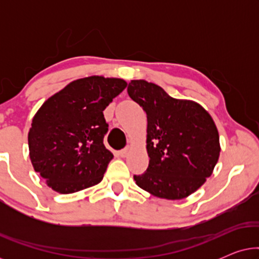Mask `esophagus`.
<instances>
[{"instance_id":"1","label":"esophagus","mask_w":259,"mask_h":259,"mask_svg":"<svg viewBox=\"0 0 259 259\" xmlns=\"http://www.w3.org/2000/svg\"><path fill=\"white\" fill-rule=\"evenodd\" d=\"M128 153H130V148L126 147V148H123V150L119 152V155H120V157L125 158V157H127V155H128Z\"/></svg>"}]
</instances>
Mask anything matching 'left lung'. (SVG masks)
Instances as JSON below:
<instances>
[{
  "label": "left lung",
  "mask_w": 259,
  "mask_h": 259,
  "mask_svg": "<svg viewBox=\"0 0 259 259\" xmlns=\"http://www.w3.org/2000/svg\"><path fill=\"white\" fill-rule=\"evenodd\" d=\"M130 98L147 115L146 172L134 176L137 185L168 200L189 197L206 182L219 158V134L199 104L179 100L158 84L132 80Z\"/></svg>",
  "instance_id": "8db88e82"
}]
</instances>
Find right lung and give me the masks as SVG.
<instances>
[{
    "mask_svg": "<svg viewBox=\"0 0 259 259\" xmlns=\"http://www.w3.org/2000/svg\"><path fill=\"white\" fill-rule=\"evenodd\" d=\"M127 86L115 77L73 81L41 106L28 133L33 167L47 185L68 194L104 178L113 154L104 145V111Z\"/></svg>",
    "mask_w": 259,
    "mask_h": 259,
    "instance_id": "add662e5",
    "label": "right lung"
}]
</instances>
